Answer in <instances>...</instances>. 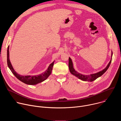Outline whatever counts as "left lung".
<instances>
[{
  "label": "left lung",
  "instance_id": "obj_1",
  "mask_svg": "<svg viewBox=\"0 0 121 121\" xmlns=\"http://www.w3.org/2000/svg\"><path fill=\"white\" fill-rule=\"evenodd\" d=\"M111 62H112V58H111V60H110L109 63L108 64V65H107V66H106V67L105 69H104L102 70L101 71H99V72H98L97 73L93 74H91L90 75H84L81 74L79 73L78 72H77L76 71H75V70L74 69V68L73 67V66L72 61L70 57H69L68 66H69V71L72 75L75 76L76 77L78 78L79 79H80L83 81L91 82V81H93L96 80L97 78H98L99 77L102 76L106 71V70L108 69L110 64H111Z\"/></svg>",
  "mask_w": 121,
  "mask_h": 121
}]
</instances>
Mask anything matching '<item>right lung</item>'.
Here are the masks:
<instances>
[{"label": "right lung", "mask_w": 121, "mask_h": 121, "mask_svg": "<svg viewBox=\"0 0 121 121\" xmlns=\"http://www.w3.org/2000/svg\"><path fill=\"white\" fill-rule=\"evenodd\" d=\"M7 63L12 73L14 74V75L18 78L19 80L21 81L22 82L28 84V85H36L38 83H41L45 80H46L48 77L50 75L53 69V67L54 65V62L51 63L46 71H45L44 73H43L41 74L36 76H22L18 73H17L11 64L9 59V46L8 47L7 50Z\"/></svg>", "instance_id": "obj_1"}]
</instances>
